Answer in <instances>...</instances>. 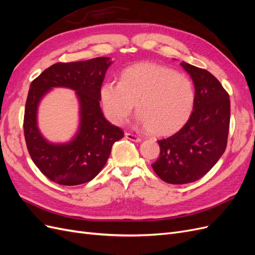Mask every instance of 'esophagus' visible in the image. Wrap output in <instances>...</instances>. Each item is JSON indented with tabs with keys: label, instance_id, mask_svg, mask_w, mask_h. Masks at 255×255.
I'll return each instance as SVG.
<instances>
[{
	"label": "esophagus",
	"instance_id": "34e87169",
	"mask_svg": "<svg viewBox=\"0 0 255 255\" xmlns=\"http://www.w3.org/2000/svg\"><path fill=\"white\" fill-rule=\"evenodd\" d=\"M126 138L128 140H132V141H135V142H140L141 141V138H139L138 136L134 135V134H130V133H126L125 134Z\"/></svg>",
	"mask_w": 255,
	"mask_h": 255
}]
</instances>
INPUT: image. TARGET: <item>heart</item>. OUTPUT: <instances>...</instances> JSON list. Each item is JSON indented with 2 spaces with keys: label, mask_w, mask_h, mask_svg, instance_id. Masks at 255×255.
<instances>
[{
  "label": "heart",
  "mask_w": 255,
  "mask_h": 255,
  "mask_svg": "<svg viewBox=\"0 0 255 255\" xmlns=\"http://www.w3.org/2000/svg\"><path fill=\"white\" fill-rule=\"evenodd\" d=\"M100 96L105 116L114 125H123L136 103L137 121L157 136L179 130L189 119L195 104L189 79L154 63L127 68L120 83L102 85Z\"/></svg>",
  "instance_id": "b5f03b06"
}]
</instances>
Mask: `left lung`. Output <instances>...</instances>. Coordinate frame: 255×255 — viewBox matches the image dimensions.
Listing matches in <instances>:
<instances>
[{"label":"left lung","instance_id":"left-lung-1","mask_svg":"<svg viewBox=\"0 0 255 255\" xmlns=\"http://www.w3.org/2000/svg\"><path fill=\"white\" fill-rule=\"evenodd\" d=\"M195 86V104L188 121L174 135L158 140L159 157L153 170L169 184L198 181L217 163L227 148L230 97L220 82L204 69L182 61Z\"/></svg>","mask_w":255,"mask_h":255}]
</instances>
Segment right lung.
Here are the masks:
<instances>
[{"label": "right lung", "instance_id": "obj_1", "mask_svg": "<svg viewBox=\"0 0 255 255\" xmlns=\"http://www.w3.org/2000/svg\"><path fill=\"white\" fill-rule=\"evenodd\" d=\"M112 64L110 57L57 63L30 84L23 123L25 141L34 164L52 182L73 186L91 181L105 166L113 144L123 137L100 106V91ZM53 88L75 91L79 101V127L66 143L49 142L37 128L39 104Z\"/></svg>", "mask_w": 255, "mask_h": 255}]
</instances>
